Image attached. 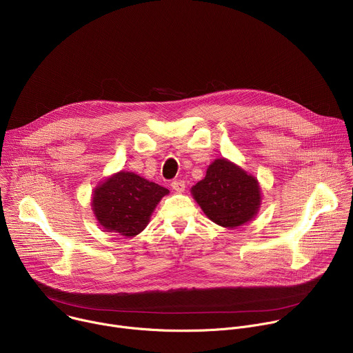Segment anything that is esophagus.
Listing matches in <instances>:
<instances>
[{"label":"esophagus","instance_id":"1","mask_svg":"<svg viewBox=\"0 0 353 353\" xmlns=\"http://www.w3.org/2000/svg\"><path fill=\"white\" fill-rule=\"evenodd\" d=\"M172 188L176 191V192H183L185 190V183L183 180H174L172 183Z\"/></svg>","mask_w":353,"mask_h":353}]
</instances>
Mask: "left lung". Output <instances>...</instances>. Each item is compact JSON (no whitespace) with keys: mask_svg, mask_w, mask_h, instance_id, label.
<instances>
[{"mask_svg":"<svg viewBox=\"0 0 353 353\" xmlns=\"http://www.w3.org/2000/svg\"><path fill=\"white\" fill-rule=\"evenodd\" d=\"M191 194L212 222L228 229L250 222L261 205L257 179L225 158L208 166L205 177L192 185Z\"/></svg>","mask_w":353,"mask_h":353,"instance_id":"obj_1","label":"left lung"}]
</instances>
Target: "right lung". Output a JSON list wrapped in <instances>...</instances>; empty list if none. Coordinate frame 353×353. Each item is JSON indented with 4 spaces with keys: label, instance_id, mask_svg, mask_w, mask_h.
<instances>
[{
    "label": "right lung",
    "instance_id": "1",
    "mask_svg": "<svg viewBox=\"0 0 353 353\" xmlns=\"http://www.w3.org/2000/svg\"><path fill=\"white\" fill-rule=\"evenodd\" d=\"M169 190L132 172H119L93 191L92 210L106 232L125 237L139 234Z\"/></svg>",
    "mask_w": 353,
    "mask_h": 353
}]
</instances>
